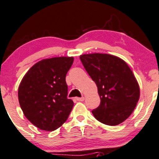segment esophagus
Masks as SVG:
<instances>
[{
  "label": "esophagus",
  "mask_w": 159,
  "mask_h": 159,
  "mask_svg": "<svg viewBox=\"0 0 159 159\" xmlns=\"http://www.w3.org/2000/svg\"><path fill=\"white\" fill-rule=\"evenodd\" d=\"M76 100L78 102H83L84 100V97H81V98H76Z\"/></svg>",
  "instance_id": "1"
}]
</instances>
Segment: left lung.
Wrapping results in <instances>:
<instances>
[{"label":"left lung","mask_w":159,"mask_h":159,"mask_svg":"<svg viewBox=\"0 0 159 159\" xmlns=\"http://www.w3.org/2000/svg\"><path fill=\"white\" fill-rule=\"evenodd\" d=\"M80 59L98 88L101 102L92 111L96 120L116 125L132 114L140 98V87L123 60L107 54H83Z\"/></svg>","instance_id":"8db88e82"}]
</instances>
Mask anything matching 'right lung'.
<instances>
[{"label": "right lung", "mask_w": 159, "mask_h": 159, "mask_svg": "<svg viewBox=\"0 0 159 159\" xmlns=\"http://www.w3.org/2000/svg\"><path fill=\"white\" fill-rule=\"evenodd\" d=\"M72 57L42 60L24 76L19 87V102L24 114L42 130L54 131L68 119L74 103L67 98V72Z\"/></svg>", "instance_id": "1"}]
</instances>
